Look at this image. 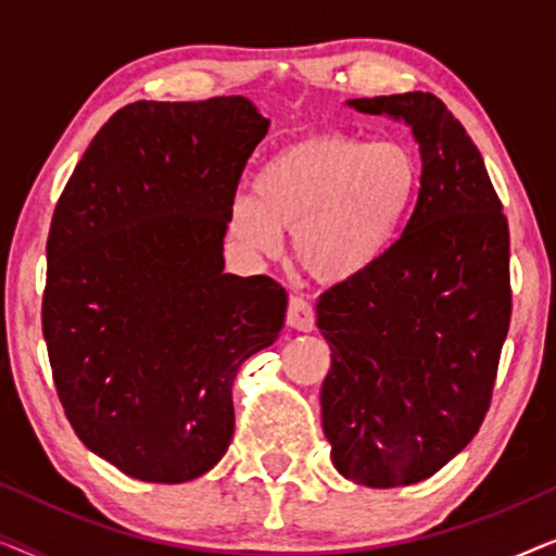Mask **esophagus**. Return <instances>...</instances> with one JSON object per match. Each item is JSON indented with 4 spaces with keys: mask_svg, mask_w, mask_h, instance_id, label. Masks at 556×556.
Instances as JSON below:
<instances>
[{
    "mask_svg": "<svg viewBox=\"0 0 556 556\" xmlns=\"http://www.w3.org/2000/svg\"><path fill=\"white\" fill-rule=\"evenodd\" d=\"M286 321L295 331H314V326H316L314 306H311L306 299H301V295H293V299L288 301Z\"/></svg>",
    "mask_w": 556,
    "mask_h": 556,
    "instance_id": "1",
    "label": "esophagus"
}]
</instances>
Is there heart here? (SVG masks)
I'll list each match as a JSON object with an SVG mask.
<instances>
[{
  "label": "heart",
  "mask_w": 556,
  "mask_h": 556,
  "mask_svg": "<svg viewBox=\"0 0 556 556\" xmlns=\"http://www.w3.org/2000/svg\"><path fill=\"white\" fill-rule=\"evenodd\" d=\"M253 194L227 210L242 250L273 255L293 232L295 263L341 286L382 263L405 232L422 189V164L407 143L344 131L303 136L257 166Z\"/></svg>",
  "instance_id": "b5f03b06"
}]
</instances>
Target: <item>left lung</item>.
<instances>
[{"mask_svg":"<svg viewBox=\"0 0 556 556\" xmlns=\"http://www.w3.org/2000/svg\"><path fill=\"white\" fill-rule=\"evenodd\" d=\"M413 128L422 189L382 263L316 303L324 435L349 481L394 489L455 458L491 405L511 321L508 225L481 151L432 93L354 98Z\"/></svg>","mask_w":556,"mask_h":556,"instance_id":"obj_1","label":"left lung"}]
</instances>
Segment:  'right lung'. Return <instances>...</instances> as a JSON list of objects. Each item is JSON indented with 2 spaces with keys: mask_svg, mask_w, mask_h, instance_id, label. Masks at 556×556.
Segmentation results:
<instances>
[{
  "mask_svg": "<svg viewBox=\"0 0 556 556\" xmlns=\"http://www.w3.org/2000/svg\"><path fill=\"white\" fill-rule=\"evenodd\" d=\"M268 126L242 96L128 103L58 200L42 295L52 379L80 443L139 481L217 466L235 375L283 329V286L223 273L227 210Z\"/></svg>",
  "mask_w": 556,
  "mask_h": 556,
  "instance_id": "right-lung-1",
  "label": "right lung"
}]
</instances>
